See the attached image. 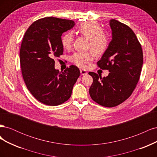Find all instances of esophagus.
Here are the masks:
<instances>
[{
    "instance_id": "esophagus-1",
    "label": "esophagus",
    "mask_w": 157,
    "mask_h": 157,
    "mask_svg": "<svg viewBox=\"0 0 157 157\" xmlns=\"http://www.w3.org/2000/svg\"><path fill=\"white\" fill-rule=\"evenodd\" d=\"M80 73H81L82 75H87V72L86 71V70H84V69H80Z\"/></svg>"
}]
</instances>
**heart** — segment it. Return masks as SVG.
Segmentation results:
<instances>
[{
  "label": "heart",
  "mask_w": 157,
  "mask_h": 157,
  "mask_svg": "<svg viewBox=\"0 0 157 157\" xmlns=\"http://www.w3.org/2000/svg\"><path fill=\"white\" fill-rule=\"evenodd\" d=\"M76 32L88 39V48L92 51L75 52L71 56V61L80 67H84L91 62L96 56L105 53L109 46V39L106 33L101 30V27L94 21H86L80 23ZM73 40L71 32H67L61 37V44L64 49H70Z\"/></svg>",
  "instance_id": "obj_1"
}]
</instances>
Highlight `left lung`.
Here are the masks:
<instances>
[{
	"label": "left lung",
	"mask_w": 157,
	"mask_h": 157,
	"mask_svg": "<svg viewBox=\"0 0 157 157\" xmlns=\"http://www.w3.org/2000/svg\"><path fill=\"white\" fill-rule=\"evenodd\" d=\"M109 25L112 40L97 64L110 73L101 78L89 72L93 78L89 93L95 102L112 107L131 96L139 81L144 57L140 42L129 27L116 20H111Z\"/></svg>",
	"instance_id": "left-lung-1"
}]
</instances>
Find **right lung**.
Here are the masks:
<instances>
[{
	"instance_id": "1",
	"label": "right lung",
	"mask_w": 157,
	"mask_h": 157,
	"mask_svg": "<svg viewBox=\"0 0 157 157\" xmlns=\"http://www.w3.org/2000/svg\"><path fill=\"white\" fill-rule=\"evenodd\" d=\"M75 25L73 20L46 17L33 23L23 36L20 52L23 78L33 96L45 105L68 100L80 75L75 65L63 72L54 67V58L63 52L61 36Z\"/></svg>"
}]
</instances>
